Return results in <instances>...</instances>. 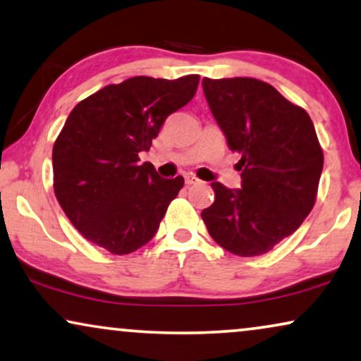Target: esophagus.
<instances>
[{
	"label": "esophagus",
	"instance_id": "1",
	"mask_svg": "<svg viewBox=\"0 0 361 361\" xmlns=\"http://www.w3.org/2000/svg\"><path fill=\"white\" fill-rule=\"evenodd\" d=\"M185 183L188 185V186H191V185H198L200 180H198V178H196L195 175H186V176H185Z\"/></svg>",
	"mask_w": 361,
	"mask_h": 361
}]
</instances>
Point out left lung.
Wrapping results in <instances>:
<instances>
[{"instance_id":"left-lung-1","label":"left lung","mask_w":361,"mask_h":361,"mask_svg":"<svg viewBox=\"0 0 361 361\" xmlns=\"http://www.w3.org/2000/svg\"><path fill=\"white\" fill-rule=\"evenodd\" d=\"M203 92L233 152L241 153V188L211 183L203 209L209 236L236 256L271 251L314 208L324 168L309 114L252 77L203 79Z\"/></svg>"}]
</instances>
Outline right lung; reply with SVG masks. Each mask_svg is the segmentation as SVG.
<instances>
[{"mask_svg":"<svg viewBox=\"0 0 361 361\" xmlns=\"http://www.w3.org/2000/svg\"><path fill=\"white\" fill-rule=\"evenodd\" d=\"M200 75H138L110 84L72 109L52 148L54 193L87 241L130 254L155 236L183 176L161 178L150 150L166 117L195 97Z\"/></svg>","mask_w":361,"mask_h":361,"instance_id":"right-lung-1","label":"right lung"}]
</instances>
